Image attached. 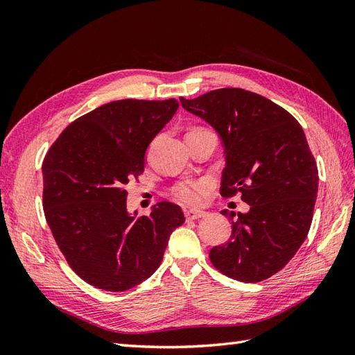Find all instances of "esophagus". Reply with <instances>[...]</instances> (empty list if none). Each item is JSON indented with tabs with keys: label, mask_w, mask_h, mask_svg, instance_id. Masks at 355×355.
Instances as JSON below:
<instances>
[{
	"label": "esophagus",
	"mask_w": 355,
	"mask_h": 355,
	"mask_svg": "<svg viewBox=\"0 0 355 355\" xmlns=\"http://www.w3.org/2000/svg\"><path fill=\"white\" fill-rule=\"evenodd\" d=\"M206 211L202 210H187L185 211V218L187 220H196V219H200V218H204L206 216Z\"/></svg>",
	"instance_id": "1"
}]
</instances>
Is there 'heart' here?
Segmentation results:
<instances>
[{
  "mask_svg": "<svg viewBox=\"0 0 355 355\" xmlns=\"http://www.w3.org/2000/svg\"><path fill=\"white\" fill-rule=\"evenodd\" d=\"M210 189V182L206 179H197V180H184L173 187L171 194L173 197L187 206H196V204L201 202L204 196L207 194Z\"/></svg>",
  "mask_w": 355,
  "mask_h": 355,
  "instance_id": "heart-1",
  "label": "heart"
}]
</instances>
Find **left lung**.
<instances>
[{
  "mask_svg": "<svg viewBox=\"0 0 355 355\" xmlns=\"http://www.w3.org/2000/svg\"><path fill=\"white\" fill-rule=\"evenodd\" d=\"M180 103L222 139L220 194L241 192L250 206L231 211V239L213 247L210 261L234 280H266L295 256L313 222L318 170L302 127L282 106L243 89L211 90Z\"/></svg>",
  "mask_w": 355,
  "mask_h": 355,
  "instance_id": "left-lung-1",
  "label": "left lung"
}]
</instances>
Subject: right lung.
Wrapping results in <instances>:
<instances>
[{
  "label": "right lung",
  "instance_id": "obj_1",
  "mask_svg": "<svg viewBox=\"0 0 355 355\" xmlns=\"http://www.w3.org/2000/svg\"><path fill=\"white\" fill-rule=\"evenodd\" d=\"M178 108L176 99L102 105L71 123L42 161V206L53 237L94 287L124 292L145 282L185 222L168 201L149 216L127 211L125 185L144 173L148 145Z\"/></svg>",
  "mask_w": 355,
  "mask_h": 355
}]
</instances>
